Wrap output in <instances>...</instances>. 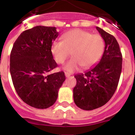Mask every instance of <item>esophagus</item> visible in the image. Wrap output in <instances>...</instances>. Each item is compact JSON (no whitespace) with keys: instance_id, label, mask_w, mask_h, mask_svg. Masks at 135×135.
Here are the masks:
<instances>
[{"instance_id":"esophagus-1","label":"esophagus","mask_w":135,"mask_h":135,"mask_svg":"<svg viewBox=\"0 0 135 135\" xmlns=\"http://www.w3.org/2000/svg\"><path fill=\"white\" fill-rule=\"evenodd\" d=\"M65 76H66V77H69V76H70V74L69 73H65Z\"/></svg>"}]
</instances>
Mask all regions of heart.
I'll use <instances>...</instances> for the list:
<instances>
[{
    "mask_svg": "<svg viewBox=\"0 0 135 135\" xmlns=\"http://www.w3.org/2000/svg\"><path fill=\"white\" fill-rule=\"evenodd\" d=\"M62 42L55 41L51 46V52L59 64L65 62L70 52L73 57L63 69L73 73L80 66L85 69L91 67L102 57L104 50V42L98 35L81 29H73L62 36Z\"/></svg>",
    "mask_w": 135,
    "mask_h": 135,
    "instance_id": "obj_1",
    "label": "heart"
}]
</instances>
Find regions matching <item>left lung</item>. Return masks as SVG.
Listing matches in <instances>:
<instances>
[{
  "instance_id": "1",
  "label": "left lung",
  "mask_w": 135,
  "mask_h": 135,
  "mask_svg": "<svg viewBox=\"0 0 135 135\" xmlns=\"http://www.w3.org/2000/svg\"><path fill=\"white\" fill-rule=\"evenodd\" d=\"M104 41V53L100 62L85 74L75 75L74 101L80 109L91 110L104 105L116 91L122 70L123 56L119 45L113 35L97 26Z\"/></svg>"
}]
</instances>
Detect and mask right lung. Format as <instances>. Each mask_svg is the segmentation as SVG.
Wrapping results in <instances>:
<instances>
[{
    "label": "right lung",
    "instance_id": "obj_1",
    "mask_svg": "<svg viewBox=\"0 0 135 135\" xmlns=\"http://www.w3.org/2000/svg\"><path fill=\"white\" fill-rule=\"evenodd\" d=\"M59 32L56 27L36 26L20 35L10 56V72L19 97L36 109H47L56 102L66 78L62 71L50 73L57 67L51 52Z\"/></svg>",
    "mask_w": 135,
    "mask_h": 135
}]
</instances>
